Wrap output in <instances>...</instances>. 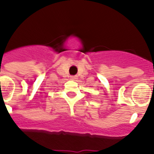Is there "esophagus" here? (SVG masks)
Listing matches in <instances>:
<instances>
[{
    "instance_id": "esophagus-1",
    "label": "esophagus",
    "mask_w": 154,
    "mask_h": 154,
    "mask_svg": "<svg viewBox=\"0 0 154 154\" xmlns=\"http://www.w3.org/2000/svg\"><path fill=\"white\" fill-rule=\"evenodd\" d=\"M71 79H73V80H75V79H77V76L72 75V76H71Z\"/></svg>"
}]
</instances>
